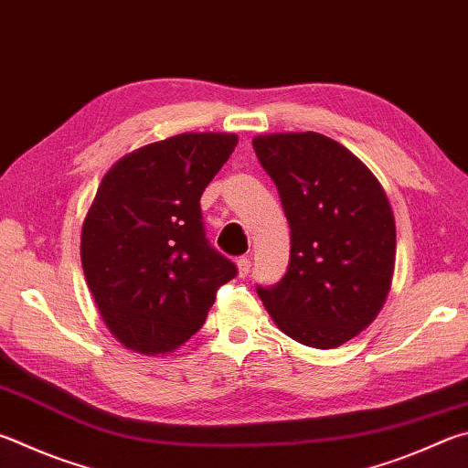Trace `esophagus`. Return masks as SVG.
<instances>
[{"label": "esophagus", "mask_w": 468, "mask_h": 468, "mask_svg": "<svg viewBox=\"0 0 468 468\" xmlns=\"http://www.w3.org/2000/svg\"><path fill=\"white\" fill-rule=\"evenodd\" d=\"M237 268H239V276H248L251 270V258L250 256H241L237 260Z\"/></svg>", "instance_id": "esophagus-1"}]
</instances>
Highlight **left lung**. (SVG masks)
Masks as SVG:
<instances>
[{"mask_svg":"<svg viewBox=\"0 0 468 468\" xmlns=\"http://www.w3.org/2000/svg\"><path fill=\"white\" fill-rule=\"evenodd\" d=\"M291 225L282 280L258 286L276 325L299 344L331 350L378 315L395 268V218L370 169L319 133L253 139Z\"/></svg>","mask_w":468,"mask_h":468,"instance_id":"8db88e82","label":"left lung"}]
</instances>
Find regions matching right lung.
I'll list each match as a JSON object with an SVG mask.
<instances>
[{"mask_svg": "<svg viewBox=\"0 0 468 468\" xmlns=\"http://www.w3.org/2000/svg\"><path fill=\"white\" fill-rule=\"evenodd\" d=\"M235 134L184 133L110 167L81 229V263L101 319L141 354H167L207 321L237 266L207 239L200 197Z\"/></svg>", "mask_w": 468, "mask_h": 468, "instance_id": "obj_1", "label": "right lung"}]
</instances>
